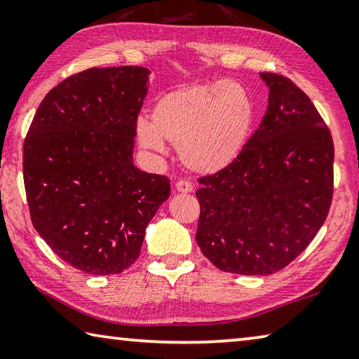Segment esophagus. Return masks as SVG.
Here are the masks:
<instances>
[{"mask_svg": "<svg viewBox=\"0 0 359 359\" xmlns=\"http://www.w3.org/2000/svg\"><path fill=\"white\" fill-rule=\"evenodd\" d=\"M175 190H177L179 193H191L193 191V185L190 184V182H187V180H179L177 184H175Z\"/></svg>", "mask_w": 359, "mask_h": 359, "instance_id": "34e87169", "label": "esophagus"}]
</instances>
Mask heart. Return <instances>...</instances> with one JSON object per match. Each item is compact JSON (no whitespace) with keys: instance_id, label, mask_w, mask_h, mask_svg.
<instances>
[{"instance_id":"heart-1","label":"heart","mask_w":359,"mask_h":359,"mask_svg":"<svg viewBox=\"0 0 359 359\" xmlns=\"http://www.w3.org/2000/svg\"><path fill=\"white\" fill-rule=\"evenodd\" d=\"M253 123V102L238 82H208L168 92L151 107V121L139 118L136 137L142 149L165 154L177 147L191 172L217 174L233 165Z\"/></svg>"}]
</instances>
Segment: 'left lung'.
<instances>
[{
	"instance_id": "left-lung-1",
	"label": "left lung",
	"mask_w": 359,
	"mask_h": 359,
	"mask_svg": "<svg viewBox=\"0 0 359 359\" xmlns=\"http://www.w3.org/2000/svg\"><path fill=\"white\" fill-rule=\"evenodd\" d=\"M269 88L258 130L233 165L199 179L196 242L218 269L269 276L311 244L330 212L334 144L309 96L261 72Z\"/></svg>"
}]
</instances>
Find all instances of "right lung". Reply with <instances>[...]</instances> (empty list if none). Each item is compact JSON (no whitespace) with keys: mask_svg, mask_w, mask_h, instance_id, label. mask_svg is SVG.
Masks as SVG:
<instances>
[{"mask_svg":"<svg viewBox=\"0 0 359 359\" xmlns=\"http://www.w3.org/2000/svg\"><path fill=\"white\" fill-rule=\"evenodd\" d=\"M149 76L141 66H118L65 79L42 100L23 144L33 226L87 274L128 269L171 193L168 177L133 163Z\"/></svg>","mask_w":359,"mask_h":359,"instance_id":"add662e5","label":"right lung"}]
</instances>
